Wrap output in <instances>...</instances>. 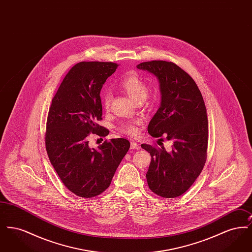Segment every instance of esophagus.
Returning a JSON list of instances; mask_svg holds the SVG:
<instances>
[{"label":"esophagus","instance_id":"esophagus-1","mask_svg":"<svg viewBox=\"0 0 252 252\" xmlns=\"http://www.w3.org/2000/svg\"><path fill=\"white\" fill-rule=\"evenodd\" d=\"M130 147H131V149H140L139 144H137V143H135V142H131V143H130Z\"/></svg>","mask_w":252,"mask_h":252}]
</instances>
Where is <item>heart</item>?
I'll return each instance as SVG.
<instances>
[{
	"instance_id": "obj_1",
	"label": "heart",
	"mask_w": 252,
	"mask_h": 252,
	"mask_svg": "<svg viewBox=\"0 0 252 252\" xmlns=\"http://www.w3.org/2000/svg\"><path fill=\"white\" fill-rule=\"evenodd\" d=\"M120 86L135 102L144 101L148 94L147 84L139 74L135 72L126 74L121 80ZM102 102L105 108H108L109 107L111 102V94L109 92H105L103 94ZM123 130L128 134L135 135L137 133V127L134 124H126L123 126Z\"/></svg>"
}]
</instances>
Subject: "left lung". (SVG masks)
<instances>
[{
    "label": "left lung",
    "mask_w": 252,
    "mask_h": 252,
    "mask_svg": "<svg viewBox=\"0 0 252 252\" xmlns=\"http://www.w3.org/2000/svg\"><path fill=\"white\" fill-rule=\"evenodd\" d=\"M137 68L152 73L159 87L160 104L148 133L165 135L173 143L171 151L141 145L151 155L147 183L158 195L177 197L192 186L206 161L209 128L203 97L192 77L173 62L146 61Z\"/></svg>",
    "instance_id": "obj_1"
}]
</instances>
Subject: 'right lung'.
<instances>
[{
  "label": "right lung",
  "mask_w": 252,
  "mask_h": 252,
  "mask_svg": "<svg viewBox=\"0 0 252 252\" xmlns=\"http://www.w3.org/2000/svg\"><path fill=\"white\" fill-rule=\"evenodd\" d=\"M113 62H79L66 74L52 100L46 124L49 159L64 185L81 197H94L108 189L130 143L124 138L92 148L91 132L108 136L96 124L102 119L100 92L116 71Z\"/></svg>",
  "instance_id": "right-lung-1"
}]
</instances>
